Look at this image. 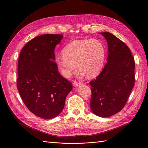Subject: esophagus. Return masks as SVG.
Listing matches in <instances>:
<instances>
[{
  "label": "esophagus",
  "mask_w": 148,
  "mask_h": 148,
  "mask_svg": "<svg viewBox=\"0 0 148 148\" xmlns=\"http://www.w3.org/2000/svg\"><path fill=\"white\" fill-rule=\"evenodd\" d=\"M73 84H74V86H79V85H81V82H78V81H74Z\"/></svg>",
  "instance_id": "34e87169"
}]
</instances>
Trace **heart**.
<instances>
[{"mask_svg":"<svg viewBox=\"0 0 148 148\" xmlns=\"http://www.w3.org/2000/svg\"><path fill=\"white\" fill-rule=\"evenodd\" d=\"M56 58V64L64 77H70L77 70L88 77L96 76L101 71L105 58V49L97 39L74 40Z\"/></svg>","mask_w":148,"mask_h":148,"instance_id":"b5f03b06","label":"heart"}]
</instances>
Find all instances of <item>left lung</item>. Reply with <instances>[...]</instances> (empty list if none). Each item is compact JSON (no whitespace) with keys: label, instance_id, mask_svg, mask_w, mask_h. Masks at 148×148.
Wrapping results in <instances>:
<instances>
[{"label":"left lung","instance_id":"8db88e82","mask_svg":"<svg viewBox=\"0 0 148 148\" xmlns=\"http://www.w3.org/2000/svg\"><path fill=\"white\" fill-rule=\"evenodd\" d=\"M107 40V63L96 79L90 81L92 112L108 117L125 105L135 83V61L127 45L108 32H101Z\"/></svg>","mask_w":148,"mask_h":148}]
</instances>
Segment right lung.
<instances>
[{"mask_svg":"<svg viewBox=\"0 0 148 148\" xmlns=\"http://www.w3.org/2000/svg\"><path fill=\"white\" fill-rule=\"evenodd\" d=\"M63 36L45 34L29 40L18 61L17 87L26 107L35 115L53 119L63 110L71 82L58 71L55 49Z\"/></svg>","mask_w":148,"mask_h":148,"instance_id":"right-lung-1","label":"right lung"}]
</instances>
